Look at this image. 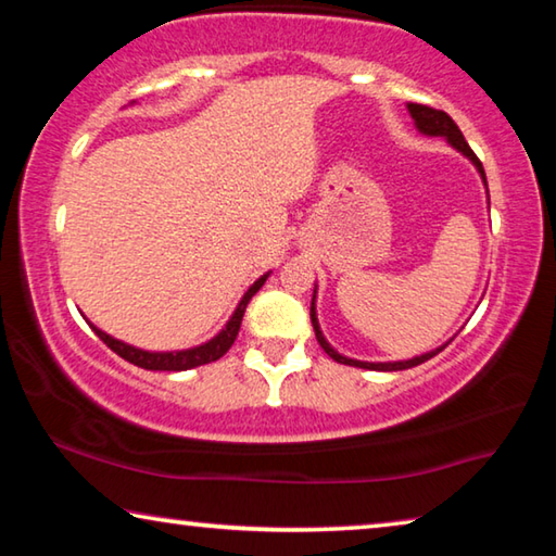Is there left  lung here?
I'll use <instances>...</instances> for the list:
<instances>
[{"instance_id": "obj_1", "label": "left lung", "mask_w": 556, "mask_h": 556, "mask_svg": "<svg viewBox=\"0 0 556 556\" xmlns=\"http://www.w3.org/2000/svg\"><path fill=\"white\" fill-rule=\"evenodd\" d=\"M407 110H409V115H412V119H414V125H417V129L421 131V135H429V137H444L451 147H456L460 154L468 156L470 162H473V166L478 168V174H481L483 184H485V172H483L481 159H478V156L473 154V149L468 147V142L464 139V135H460L458 125H456L454 119H451V117L446 115L444 110H434V108H429V105H417V102H409ZM485 186H488V184H485ZM314 301H316V291H314V299H312V324H314V331H316V341H318V345H321L328 355L333 357L336 363L353 365V368H365V370H382V372H392V370H409V368H414V365L427 363L429 357H434L437 353H441V351H444V348H446V345H441V348H437V351L425 353V355H417V357H412V361H400V363H363V361H353V357H345V355H341L338 351H333L331 345H328V341H326L324 333H321V328H318V318H316V306H314Z\"/></svg>"}]
</instances>
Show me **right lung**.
Wrapping results in <instances>:
<instances>
[{"instance_id":"obj_1","label":"right lung","mask_w":556,"mask_h":556,"mask_svg":"<svg viewBox=\"0 0 556 556\" xmlns=\"http://www.w3.org/2000/svg\"><path fill=\"white\" fill-rule=\"evenodd\" d=\"M269 277L262 275L255 285H252L248 289V294L242 296V301L238 304V308H235V314L230 316V321L225 324L223 331L211 338L208 343L203 345H195V348H188V351H176V353H149V351H142V348H135V345H127L117 341V338L108 336L105 331H100L98 326L90 328L92 331L98 333V338L102 343H105L110 351H115L119 357H125V361H129L131 365H137V368H144V370H168V372H178V370H191V368H199V365H205V363H213L218 361V357H223L225 353L230 351V345L235 343V338H238V331H240V324H242V316H244V308H248L250 299L257 294L260 287L265 285Z\"/></svg>"}]
</instances>
